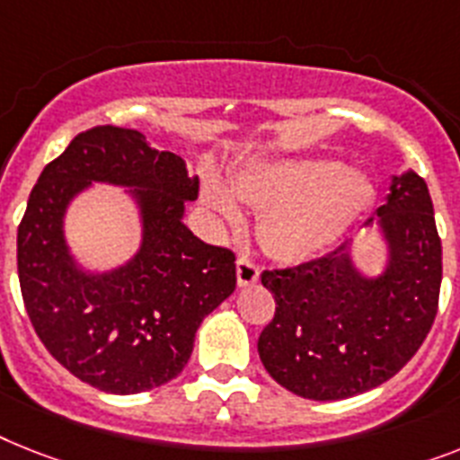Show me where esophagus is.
Instances as JSON below:
<instances>
[{"label": "esophagus", "mask_w": 460, "mask_h": 460, "mask_svg": "<svg viewBox=\"0 0 460 460\" xmlns=\"http://www.w3.org/2000/svg\"><path fill=\"white\" fill-rule=\"evenodd\" d=\"M261 277V270L253 261H249L246 256L237 258V284L239 287H253Z\"/></svg>", "instance_id": "34e87169"}]
</instances>
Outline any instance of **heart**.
Instances as JSON below:
<instances>
[{
    "label": "heart",
    "instance_id": "obj_1",
    "mask_svg": "<svg viewBox=\"0 0 460 460\" xmlns=\"http://www.w3.org/2000/svg\"><path fill=\"white\" fill-rule=\"evenodd\" d=\"M234 195L263 211L258 233L265 249L282 261H305L332 249L362 221L374 199L369 178L345 171L336 159H282L239 171ZM204 204L226 223H239L234 197L216 181L202 190Z\"/></svg>",
    "mask_w": 460,
    "mask_h": 460
}]
</instances>
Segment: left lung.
<instances>
[{"mask_svg":"<svg viewBox=\"0 0 460 460\" xmlns=\"http://www.w3.org/2000/svg\"><path fill=\"white\" fill-rule=\"evenodd\" d=\"M376 216L367 227H378L388 252L378 275L355 263L350 242L310 263L261 275L277 307L258 355L298 397L345 400L378 388L416 355L435 322L442 242L426 181L416 171L393 176Z\"/></svg>","mask_w":460,"mask_h":460,"instance_id":"left-lung-1","label":"left lung"}]
</instances>
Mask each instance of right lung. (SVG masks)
I'll return each instance as SVG.
<instances>
[{
  "instance_id": "1",
  "label": "right lung",
  "mask_w": 460,
  "mask_h": 460,
  "mask_svg": "<svg viewBox=\"0 0 460 460\" xmlns=\"http://www.w3.org/2000/svg\"><path fill=\"white\" fill-rule=\"evenodd\" d=\"M91 182L127 187L139 208V252L112 271H86L65 239L66 208ZM197 192L183 159L136 128H89L44 166L18 226V279L37 336L79 381L112 394L164 385L234 291V253L183 223Z\"/></svg>"
}]
</instances>
